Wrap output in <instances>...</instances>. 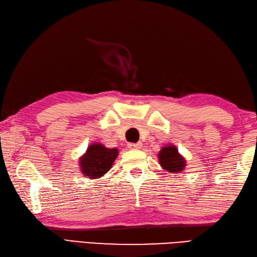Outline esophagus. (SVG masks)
Listing matches in <instances>:
<instances>
[{
  "label": "esophagus",
  "instance_id": "34e87169",
  "mask_svg": "<svg viewBox=\"0 0 257 257\" xmlns=\"http://www.w3.org/2000/svg\"><path fill=\"white\" fill-rule=\"evenodd\" d=\"M142 143H136V144H128V149L130 150H141L142 149Z\"/></svg>",
  "mask_w": 257,
  "mask_h": 257
}]
</instances>
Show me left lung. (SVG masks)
<instances>
[{
    "instance_id": "8db88e82",
    "label": "left lung",
    "mask_w": 257,
    "mask_h": 257,
    "mask_svg": "<svg viewBox=\"0 0 257 257\" xmlns=\"http://www.w3.org/2000/svg\"><path fill=\"white\" fill-rule=\"evenodd\" d=\"M159 163L162 169L169 173H183L186 167V160L180 154L175 145L167 144L161 149L158 154Z\"/></svg>"
}]
</instances>
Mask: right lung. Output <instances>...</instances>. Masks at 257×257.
<instances>
[{
    "label": "right lung",
    "mask_w": 257,
    "mask_h": 257,
    "mask_svg": "<svg viewBox=\"0 0 257 257\" xmlns=\"http://www.w3.org/2000/svg\"><path fill=\"white\" fill-rule=\"evenodd\" d=\"M117 156V149H108L98 142L92 143L88 145L85 153L78 159L81 174L84 179H101L112 169Z\"/></svg>",
    "instance_id": "add662e5"
}]
</instances>
